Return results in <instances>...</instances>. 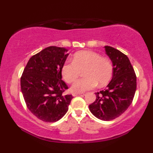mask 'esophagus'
<instances>
[{
    "instance_id": "1",
    "label": "esophagus",
    "mask_w": 153,
    "mask_h": 153,
    "mask_svg": "<svg viewBox=\"0 0 153 153\" xmlns=\"http://www.w3.org/2000/svg\"><path fill=\"white\" fill-rule=\"evenodd\" d=\"M82 94H84L83 93H74V94H73V96H78V95H82Z\"/></svg>"
}]
</instances>
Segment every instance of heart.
<instances>
[{
    "mask_svg": "<svg viewBox=\"0 0 153 153\" xmlns=\"http://www.w3.org/2000/svg\"><path fill=\"white\" fill-rule=\"evenodd\" d=\"M85 78L73 84L71 91L82 93L94 88L99 83L103 86L109 82L113 75V65L108 58L93 51H81L73 57V62H66L62 67V75L68 83L74 82L81 72Z\"/></svg>",
    "mask_w": 153,
    "mask_h": 153,
    "instance_id": "obj_1",
    "label": "heart"
}]
</instances>
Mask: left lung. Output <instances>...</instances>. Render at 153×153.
Returning <instances> with one entry per match:
<instances>
[{"mask_svg":"<svg viewBox=\"0 0 153 153\" xmlns=\"http://www.w3.org/2000/svg\"><path fill=\"white\" fill-rule=\"evenodd\" d=\"M113 65L112 79L104 91L96 93V99L89 109L96 118L113 120L130 106L137 88L134 68L127 55L109 46L104 47Z\"/></svg>","mask_w":153,"mask_h":153,"instance_id":"1","label":"left lung"}]
</instances>
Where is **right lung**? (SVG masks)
<instances>
[{"mask_svg":"<svg viewBox=\"0 0 153 153\" xmlns=\"http://www.w3.org/2000/svg\"><path fill=\"white\" fill-rule=\"evenodd\" d=\"M65 47L51 46L32 56L21 78L26 106L40 120L54 122L67 113L72 95H65L68 85L62 80V67L69 55Z\"/></svg>","mask_w":153,"mask_h":153,"instance_id":"obj_1","label":"right lung"}]
</instances>
